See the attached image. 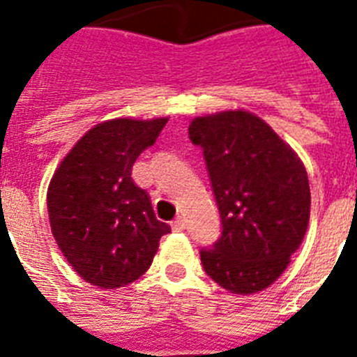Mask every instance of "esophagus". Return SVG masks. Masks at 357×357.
<instances>
[{
  "label": "esophagus",
  "instance_id": "34e87169",
  "mask_svg": "<svg viewBox=\"0 0 357 357\" xmlns=\"http://www.w3.org/2000/svg\"><path fill=\"white\" fill-rule=\"evenodd\" d=\"M172 229L174 231H183L185 229V220L181 217L179 218H176V220H174L172 222Z\"/></svg>",
  "mask_w": 357,
  "mask_h": 357
}]
</instances>
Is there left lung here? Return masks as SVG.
Wrapping results in <instances>:
<instances>
[{"mask_svg": "<svg viewBox=\"0 0 357 357\" xmlns=\"http://www.w3.org/2000/svg\"><path fill=\"white\" fill-rule=\"evenodd\" d=\"M204 150L222 235L200 250L204 271L234 294L276 282L300 248L310 224V179L274 129L248 111H222L190 122Z\"/></svg>", "mask_w": 357, "mask_h": 357, "instance_id": "8db88e82", "label": "left lung"}]
</instances>
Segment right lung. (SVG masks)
<instances>
[{
  "instance_id": "1",
  "label": "right lung",
  "mask_w": 357,
  "mask_h": 357,
  "mask_svg": "<svg viewBox=\"0 0 357 357\" xmlns=\"http://www.w3.org/2000/svg\"><path fill=\"white\" fill-rule=\"evenodd\" d=\"M168 119H114L89 129L53 174L47 213L55 243L85 282L123 287L150 268L170 226L131 179L137 157Z\"/></svg>"
}]
</instances>
